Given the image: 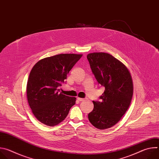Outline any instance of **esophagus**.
<instances>
[{
	"label": "esophagus",
	"mask_w": 159,
	"mask_h": 159,
	"mask_svg": "<svg viewBox=\"0 0 159 159\" xmlns=\"http://www.w3.org/2000/svg\"><path fill=\"white\" fill-rule=\"evenodd\" d=\"M86 99H87V98H77L78 101H85Z\"/></svg>",
	"instance_id": "obj_1"
}]
</instances>
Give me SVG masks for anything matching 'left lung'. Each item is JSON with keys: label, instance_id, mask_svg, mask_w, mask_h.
<instances>
[{"label": "left lung", "instance_id": "8db88e82", "mask_svg": "<svg viewBox=\"0 0 159 159\" xmlns=\"http://www.w3.org/2000/svg\"><path fill=\"white\" fill-rule=\"evenodd\" d=\"M90 69L99 85L105 88L99 101H93L94 109L88 118L100 129L115 125L128 110L133 96V82L127 68L106 53L87 56Z\"/></svg>", "mask_w": 159, "mask_h": 159}]
</instances>
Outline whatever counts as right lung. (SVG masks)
<instances>
[{
  "mask_svg": "<svg viewBox=\"0 0 159 159\" xmlns=\"http://www.w3.org/2000/svg\"><path fill=\"white\" fill-rule=\"evenodd\" d=\"M82 56L59 54L43 58L33 67L27 84V98L33 115L42 123L57 125L75 104V98L59 93L57 87L65 82Z\"/></svg>",
  "mask_w": 159,
  "mask_h": 159,
  "instance_id": "1",
  "label": "right lung"
}]
</instances>
